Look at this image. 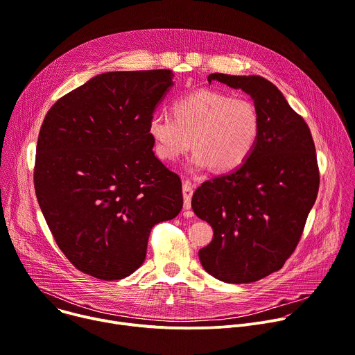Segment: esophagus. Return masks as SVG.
Returning a JSON list of instances; mask_svg holds the SVG:
<instances>
[{
    "label": "esophagus",
    "instance_id": "esophagus-1",
    "mask_svg": "<svg viewBox=\"0 0 355 355\" xmlns=\"http://www.w3.org/2000/svg\"><path fill=\"white\" fill-rule=\"evenodd\" d=\"M192 187L191 182L185 181L182 185V196H184V209L189 211L191 209V198H192Z\"/></svg>",
    "mask_w": 355,
    "mask_h": 355
}]
</instances>
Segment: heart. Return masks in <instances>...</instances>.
Returning <instances> with one entry per match:
<instances>
[{
	"mask_svg": "<svg viewBox=\"0 0 355 355\" xmlns=\"http://www.w3.org/2000/svg\"><path fill=\"white\" fill-rule=\"evenodd\" d=\"M173 116L156 112L148 135L159 159L174 162L191 147L193 170L227 173L241 167L256 150L261 132L257 107L248 98H233L215 89H199L173 103Z\"/></svg>",
	"mask_w": 355,
	"mask_h": 355,
	"instance_id": "obj_1",
	"label": "heart"
}]
</instances>
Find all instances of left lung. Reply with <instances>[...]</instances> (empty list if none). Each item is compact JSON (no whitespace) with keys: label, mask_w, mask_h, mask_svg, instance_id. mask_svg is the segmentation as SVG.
I'll return each instance as SVG.
<instances>
[{"label":"left lung","mask_w":355,"mask_h":355,"mask_svg":"<svg viewBox=\"0 0 355 355\" xmlns=\"http://www.w3.org/2000/svg\"><path fill=\"white\" fill-rule=\"evenodd\" d=\"M208 81L248 94L261 132L241 167L195 191L192 209L214 229L212 241L198 254L219 281L254 282L281 270L299 243L319 191L316 148L306 122L271 81L222 73Z\"/></svg>","instance_id":"1"}]
</instances>
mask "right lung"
Masks as SVG:
<instances>
[{"label":"right lung","instance_id":"add662e5","mask_svg":"<svg viewBox=\"0 0 355 355\" xmlns=\"http://www.w3.org/2000/svg\"><path fill=\"white\" fill-rule=\"evenodd\" d=\"M173 77L171 70L98 74L60 98L42 123L39 207L69 261L94 278L135 272L151 227L182 209L181 180L155 156L147 130Z\"/></svg>","mask_w":355,"mask_h":355}]
</instances>
